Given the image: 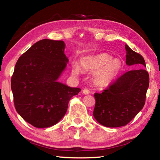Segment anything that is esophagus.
Returning a JSON list of instances; mask_svg holds the SVG:
<instances>
[{
  "label": "esophagus",
  "mask_w": 160,
  "mask_h": 160,
  "mask_svg": "<svg viewBox=\"0 0 160 160\" xmlns=\"http://www.w3.org/2000/svg\"><path fill=\"white\" fill-rule=\"evenodd\" d=\"M82 93L84 94H89V90L88 89H84L82 90Z\"/></svg>",
  "instance_id": "obj_1"
}]
</instances>
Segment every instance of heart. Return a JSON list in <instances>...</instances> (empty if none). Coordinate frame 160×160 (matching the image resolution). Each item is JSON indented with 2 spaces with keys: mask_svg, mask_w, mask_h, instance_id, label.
Listing matches in <instances>:
<instances>
[{
  "mask_svg": "<svg viewBox=\"0 0 160 160\" xmlns=\"http://www.w3.org/2000/svg\"><path fill=\"white\" fill-rule=\"evenodd\" d=\"M111 58L107 53L86 56L80 60V68L85 72H94V83L98 87H106L115 79L122 66L120 60ZM80 68L77 65L72 66V73L77 76L80 73Z\"/></svg>",
  "mask_w": 160,
  "mask_h": 160,
  "instance_id": "obj_1",
  "label": "heart"
}]
</instances>
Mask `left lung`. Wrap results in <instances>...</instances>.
Returning a JSON list of instances; mask_svg holds the SVG:
<instances>
[{
	"mask_svg": "<svg viewBox=\"0 0 160 160\" xmlns=\"http://www.w3.org/2000/svg\"><path fill=\"white\" fill-rule=\"evenodd\" d=\"M126 63L144 66L143 57L125 45ZM149 87V75L143 68L129 71L118 78L103 92L95 93L93 115L107 127L125 126L143 108Z\"/></svg>",
	"mask_w": 160,
	"mask_h": 160,
	"instance_id": "8db88e82",
	"label": "left lung"
}]
</instances>
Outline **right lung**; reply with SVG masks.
Returning a JSON list of instances; mask_svg holds the SVG:
<instances>
[{"mask_svg":"<svg viewBox=\"0 0 160 160\" xmlns=\"http://www.w3.org/2000/svg\"><path fill=\"white\" fill-rule=\"evenodd\" d=\"M62 40L43 39L19 58L11 78L14 103L20 116L37 128L56 124L71 98L81 89L58 82L68 62Z\"/></svg>","mask_w":160,"mask_h":160,"instance_id":"right-lung-1","label":"right lung"}]
</instances>
